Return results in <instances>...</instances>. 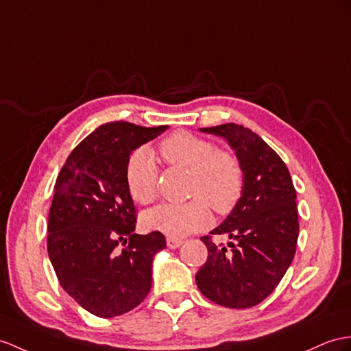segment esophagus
Here are the masks:
<instances>
[{"instance_id": "obj_1", "label": "esophagus", "mask_w": 351, "mask_h": 351, "mask_svg": "<svg viewBox=\"0 0 351 351\" xmlns=\"http://www.w3.org/2000/svg\"><path fill=\"white\" fill-rule=\"evenodd\" d=\"M182 244H183V241L178 240V238H173V237L167 238V245L169 247V249H178Z\"/></svg>"}]
</instances>
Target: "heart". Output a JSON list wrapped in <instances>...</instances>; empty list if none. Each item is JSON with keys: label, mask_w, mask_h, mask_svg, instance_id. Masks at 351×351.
I'll return each instance as SVG.
<instances>
[{"label": "heart", "mask_w": 351, "mask_h": 351, "mask_svg": "<svg viewBox=\"0 0 351 351\" xmlns=\"http://www.w3.org/2000/svg\"><path fill=\"white\" fill-rule=\"evenodd\" d=\"M165 164L186 171L187 192L193 199L184 204H160L143 217L147 229L173 238H182L211 223V213L232 211L241 198L244 173L240 160L215 144L189 132H176L159 144ZM125 182L131 198L149 204L158 192V167L149 149L131 153L125 168Z\"/></svg>", "instance_id": "heart-1"}]
</instances>
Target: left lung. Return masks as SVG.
Listing matches in <instances>:
<instances>
[{
	"instance_id": "1",
	"label": "left lung",
	"mask_w": 351,
	"mask_h": 351,
	"mask_svg": "<svg viewBox=\"0 0 351 351\" xmlns=\"http://www.w3.org/2000/svg\"><path fill=\"white\" fill-rule=\"evenodd\" d=\"M223 138L244 173L241 198L213 235L234 243L219 247L202 237L208 259L196 272V286L228 308H250L269 296L293 261L299 235L296 192L286 164L249 128L226 123L199 128Z\"/></svg>"
}]
</instances>
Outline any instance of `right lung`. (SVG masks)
Wrapping results in <instances>:
<instances>
[{
  "label": "right lung",
  "mask_w": 351,
  "mask_h": 351,
  "mask_svg": "<svg viewBox=\"0 0 351 351\" xmlns=\"http://www.w3.org/2000/svg\"><path fill=\"white\" fill-rule=\"evenodd\" d=\"M167 130L101 125L71 152L56 178L49 258L65 292L97 317L131 311L150 292L153 258L167 241L158 230L134 232L135 207L125 168L135 149Z\"/></svg>",
  "instance_id": "1"
}]
</instances>
